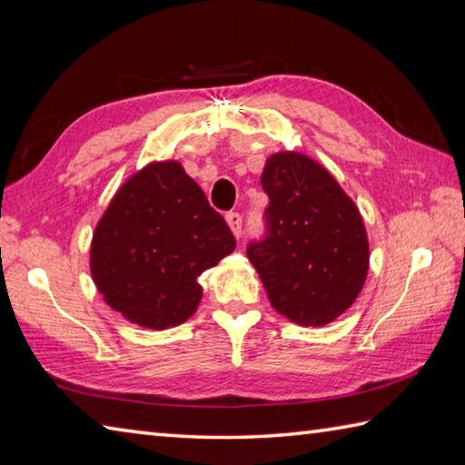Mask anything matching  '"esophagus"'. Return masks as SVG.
<instances>
[{
  "label": "esophagus",
  "instance_id": "1",
  "mask_svg": "<svg viewBox=\"0 0 465 465\" xmlns=\"http://www.w3.org/2000/svg\"><path fill=\"white\" fill-rule=\"evenodd\" d=\"M226 223H229L232 234L236 236V239H239L241 232H242V216L239 213H229V214H226Z\"/></svg>",
  "mask_w": 465,
  "mask_h": 465
}]
</instances>
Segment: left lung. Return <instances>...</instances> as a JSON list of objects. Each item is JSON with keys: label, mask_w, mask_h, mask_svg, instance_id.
<instances>
[{"label": "left lung", "mask_w": 465, "mask_h": 465, "mask_svg": "<svg viewBox=\"0 0 465 465\" xmlns=\"http://www.w3.org/2000/svg\"><path fill=\"white\" fill-rule=\"evenodd\" d=\"M267 234L246 254L274 311L305 327L353 305L369 271V241L355 203L327 168L301 153L272 154L261 174Z\"/></svg>", "instance_id": "8db88e82"}]
</instances>
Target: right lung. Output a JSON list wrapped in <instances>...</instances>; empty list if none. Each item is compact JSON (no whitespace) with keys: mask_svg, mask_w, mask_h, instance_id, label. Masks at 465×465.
I'll return each mask as SVG.
<instances>
[{"mask_svg":"<svg viewBox=\"0 0 465 465\" xmlns=\"http://www.w3.org/2000/svg\"><path fill=\"white\" fill-rule=\"evenodd\" d=\"M234 246L229 224L183 164L150 163L118 188L96 224L92 279L130 323L163 331L194 315L203 299L196 279Z\"/></svg>","mask_w":465,"mask_h":465,"instance_id":"add662e5","label":"right lung"}]
</instances>
